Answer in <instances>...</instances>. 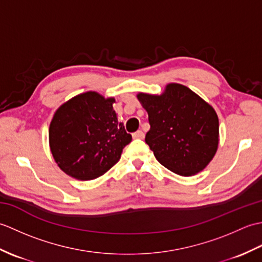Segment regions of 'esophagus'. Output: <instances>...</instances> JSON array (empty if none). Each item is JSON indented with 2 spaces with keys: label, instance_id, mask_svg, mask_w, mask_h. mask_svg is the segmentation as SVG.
<instances>
[{
  "label": "esophagus",
  "instance_id": "esophagus-1",
  "mask_svg": "<svg viewBox=\"0 0 262 262\" xmlns=\"http://www.w3.org/2000/svg\"><path fill=\"white\" fill-rule=\"evenodd\" d=\"M133 138H137V140H143L144 133L142 130H137L135 133H133Z\"/></svg>",
  "mask_w": 262,
  "mask_h": 262
}]
</instances>
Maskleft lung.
Segmentation results:
<instances>
[{
    "label": "left lung",
    "mask_w": 262,
    "mask_h": 262,
    "mask_svg": "<svg viewBox=\"0 0 262 262\" xmlns=\"http://www.w3.org/2000/svg\"><path fill=\"white\" fill-rule=\"evenodd\" d=\"M148 114L145 142L166 169L192 176L206 168L219 146V118L211 105L185 85L171 83L162 96L140 93Z\"/></svg>",
    "instance_id": "left-lung-1"
}]
</instances>
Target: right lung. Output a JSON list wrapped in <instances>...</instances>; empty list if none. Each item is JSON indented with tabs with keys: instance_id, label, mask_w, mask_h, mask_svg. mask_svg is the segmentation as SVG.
I'll return each instance as SVG.
<instances>
[{
	"instance_id": "add662e5",
	"label": "right lung",
	"mask_w": 262,
	"mask_h": 262,
	"mask_svg": "<svg viewBox=\"0 0 262 262\" xmlns=\"http://www.w3.org/2000/svg\"><path fill=\"white\" fill-rule=\"evenodd\" d=\"M114 98L79 94L60 105L49 126L53 157L66 174L79 180L102 176L118 162L132 135L118 121Z\"/></svg>"
}]
</instances>
